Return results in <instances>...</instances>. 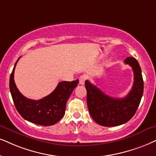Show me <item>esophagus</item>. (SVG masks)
Returning <instances> with one entry per match:
<instances>
[{"label":"esophagus","mask_w":156,"mask_h":156,"mask_svg":"<svg viewBox=\"0 0 156 156\" xmlns=\"http://www.w3.org/2000/svg\"><path fill=\"white\" fill-rule=\"evenodd\" d=\"M86 80H87V76L86 75H82L79 78V83L80 85H84Z\"/></svg>","instance_id":"34e87169"}]
</instances>
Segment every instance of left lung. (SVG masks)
<instances>
[{
	"mask_svg": "<svg viewBox=\"0 0 156 156\" xmlns=\"http://www.w3.org/2000/svg\"><path fill=\"white\" fill-rule=\"evenodd\" d=\"M125 63L133 68L134 82L125 97L112 98L106 95L96 86L86 80L87 105L92 119L104 127H114L127 122L135 114L143 94V79L140 66L135 58L129 57Z\"/></svg>",
	"mask_w": 156,
	"mask_h": 156,
	"instance_id": "1",
	"label": "left lung"
}]
</instances>
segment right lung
<instances>
[{"label": "right lung", "mask_w": 156, "mask_h": 156, "mask_svg": "<svg viewBox=\"0 0 156 156\" xmlns=\"http://www.w3.org/2000/svg\"><path fill=\"white\" fill-rule=\"evenodd\" d=\"M18 60L13 67L9 80L10 91L18 112L23 119L37 125L42 126L55 125L65 115L67 101L74 88L78 86L79 80L77 79L71 82H60L50 95L42 99L27 98L18 90L13 79Z\"/></svg>", "instance_id": "add662e5"}]
</instances>
